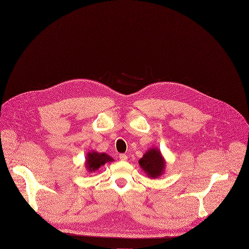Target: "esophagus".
Wrapping results in <instances>:
<instances>
[{
	"instance_id": "1",
	"label": "esophagus",
	"mask_w": 249,
	"mask_h": 249,
	"mask_svg": "<svg viewBox=\"0 0 249 249\" xmlns=\"http://www.w3.org/2000/svg\"><path fill=\"white\" fill-rule=\"evenodd\" d=\"M119 159H120L121 161H127L128 156H127L126 154H120V155H119Z\"/></svg>"
}]
</instances>
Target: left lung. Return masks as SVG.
<instances>
[{
  "mask_svg": "<svg viewBox=\"0 0 249 249\" xmlns=\"http://www.w3.org/2000/svg\"><path fill=\"white\" fill-rule=\"evenodd\" d=\"M140 167L149 179H157L165 173L166 160L163 157L160 149L151 147L139 160Z\"/></svg>",
  "mask_w": 249,
  "mask_h": 249,
  "instance_id": "obj_1",
  "label": "left lung"
}]
</instances>
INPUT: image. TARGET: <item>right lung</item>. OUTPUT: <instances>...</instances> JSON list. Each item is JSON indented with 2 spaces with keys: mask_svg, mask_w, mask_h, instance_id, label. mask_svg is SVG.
Instances as JSON below:
<instances>
[{
  "mask_svg": "<svg viewBox=\"0 0 249 249\" xmlns=\"http://www.w3.org/2000/svg\"><path fill=\"white\" fill-rule=\"evenodd\" d=\"M114 161V159L105 152H98L96 150L89 151L86 154L85 168L88 173H93L97 171L101 166H104L106 163Z\"/></svg>",
  "mask_w": 249,
  "mask_h": 249,
  "instance_id": "add662e5",
  "label": "right lung"
}]
</instances>
